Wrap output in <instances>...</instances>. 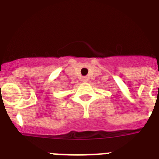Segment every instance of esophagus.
Instances as JSON below:
<instances>
[{
    "label": "esophagus",
    "mask_w": 159,
    "mask_h": 159,
    "mask_svg": "<svg viewBox=\"0 0 159 159\" xmlns=\"http://www.w3.org/2000/svg\"><path fill=\"white\" fill-rule=\"evenodd\" d=\"M83 81H84V82H87L88 80H88V77H83Z\"/></svg>",
    "instance_id": "esophagus-1"
}]
</instances>
